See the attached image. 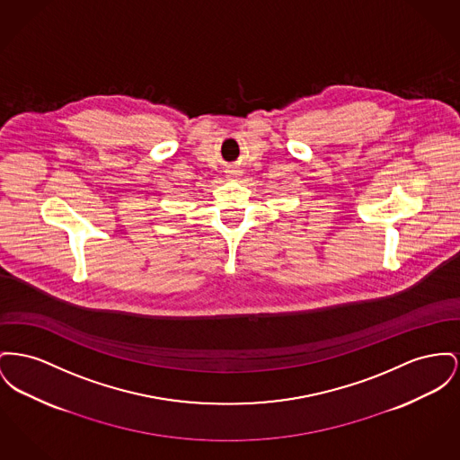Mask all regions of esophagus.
Here are the masks:
<instances>
[{
    "mask_svg": "<svg viewBox=\"0 0 460 460\" xmlns=\"http://www.w3.org/2000/svg\"><path fill=\"white\" fill-rule=\"evenodd\" d=\"M231 173H234V172H231Z\"/></svg>",
    "mask_w": 460,
    "mask_h": 460,
    "instance_id": "esophagus-1",
    "label": "esophagus"
}]
</instances>
